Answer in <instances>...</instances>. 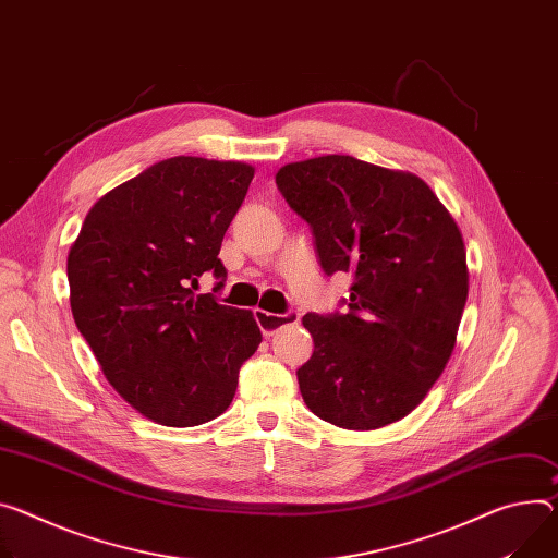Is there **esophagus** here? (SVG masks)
Listing matches in <instances>:
<instances>
[{
    "label": "esophagus",
    "mask_w": 558,
    "mask_h": 558,
    "mask_svg": "<svg viewBox=\"0 0 558 558\" xmlns=\"http://www.w3.org/2000/svg\"><path fill=\"white\" fill-rule=\"evenodd\" d=\"M253 316H256V323H258L263 336H267V338L274 336V333H276L278 329H282V327L298 325V320H300V314H295V312L269 314V312H265V310H256V312H253Z\"/></svg>",
    "instance_id": "1"
}]
</instances>
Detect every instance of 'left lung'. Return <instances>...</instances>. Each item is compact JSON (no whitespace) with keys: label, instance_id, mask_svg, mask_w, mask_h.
I'll return each instance as SVG.
<instances>
[{"label":"left lung","instance_id":"8db88e82","mask_svg":"<svg viewBox=\"0 0 558 558\" xmlns=\"http://www.w3.org/2000/svg\"><path fill=\"white\" fill-rule=\"evenodd\" d=\"M276 184L316 235L327 276L353 274L347 314H307L300 393L323 421L378 429L447 367L470 289L463 233L425 180L351 156L284 165Z\"/></svg>","mask_w":558,"mask_h":558}]
</instances>
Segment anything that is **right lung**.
<instances>
[{
    "label": "right lung",
    "mask_w": 558,
    "mask_h": 558,
    "mask_svg": "<svg viewBox=\"0 0 558 558\" xmlns=\"http://www.w3.org/2000/svg\"><path fill=\"white\" fill-rule=\"evenodd\" d=\"M253 173L244 162L162 160L99 197L71 244L75 325L111 387L158 425L227 412L263 342L248 310L195 295L205 271L227 276L218 253Z\"/></svg>",
    "instance_id": "1"
}]
</instances>
